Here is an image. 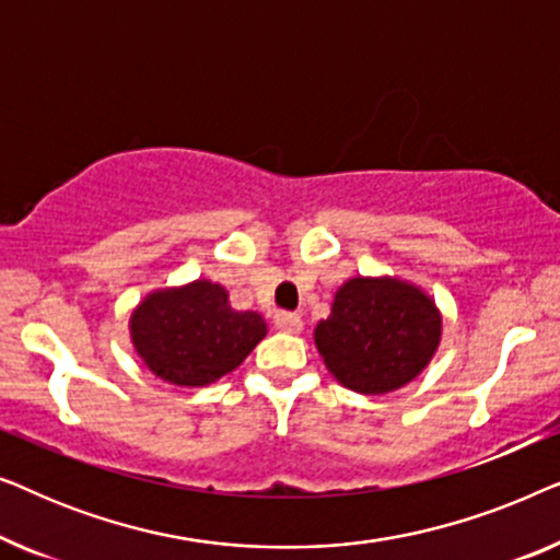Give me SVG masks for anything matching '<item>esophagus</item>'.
Instances as JSON below:
<instances>
[{
    "mask_svg": "<svg viewBox=\"0 0 560 560\" xmlns=\"http://www.w3.org/2000/svg\"><path fill=\"white\" fill-rule=\"evenodd\" d=\"M272 324H275V328H280V331H285V334H298L303 328V318L298 316V313L280 311V313H275Z\"/></svg>",
    "mask_w": 560,
    "mask_h": 560,
    "instance_id": "esophagus-1",
    "label": "esophagus"
}]
</instances>
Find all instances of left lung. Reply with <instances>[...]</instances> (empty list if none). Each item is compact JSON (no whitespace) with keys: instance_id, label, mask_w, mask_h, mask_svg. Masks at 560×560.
<instances>
[{"instance_id":"1","label":"left lung","mask_w":560,"mask_h":560,"mask_svg":"<svg viewBox=\"0 0 560 560\" xmlns=\"http://www.w3.org/2000/svg\"><path fill=\"white\" fill-rule=\"evenodd\" d=\"M441 341V316L423 290L393 278H351L316 326L328 372L362 395H385L416 380Z\"/></svg>"}]
</instances>
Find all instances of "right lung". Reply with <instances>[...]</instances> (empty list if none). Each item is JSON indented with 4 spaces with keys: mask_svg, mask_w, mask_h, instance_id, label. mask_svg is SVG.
Listing matches in <instances>:
<instances>
[{
    "mask_svg": "<svg viewBox=\"0 0 560 560\" xmlns=\"http://www.w3.org/2000/svg\"><path fill=\"white\" fill-rule=\"evenodd\" d=\"M129 331L137 354L160 380L203 387L236 370L267 326L255 311H234L217 282L196 280L144 298Z\"/></svg>",
    "mask_w": 560,
    "mask_h": 560,
    "instance_id": "add662e5",
    "label": "right lung"
}]
</instances>
